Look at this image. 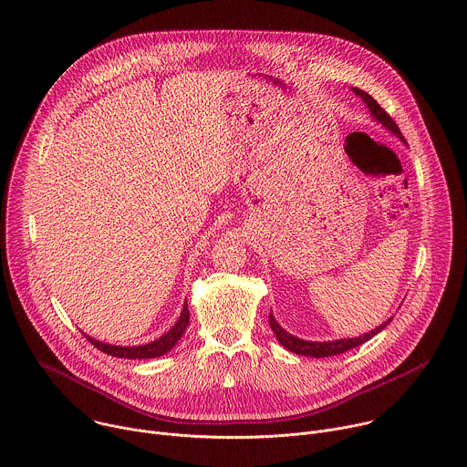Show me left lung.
Returning a JSON list of instances; mask_svg holds the SVG:
<instances>
[{"label":"left lung","instance_id":"obj_1","mask_svg":"<svg viewBox=\"0 0 467 467\" xmlns=\"http://www.w3.org/2000/svg\"><path fill=\"white\" fill-rule=\"evenodd\" d=\"M351 90L366 103V107H368L371 118H373L375 121H379L384 129H388V130L391 132V135L397 137L401 142H407L405 137L401 135V130H399L397 123L389 118V114H388L368 92H364V90H360V88H351ZM389 321H391V317H388V321H384V323L379 325L377 328H373V330L366 332V335L357 337V338H342V340H332V342H308V340H301V338L290 335V332H286V330L277 323L275 316L270 314V327H272V330L275 332V337H277V340L281 342V346L286 348L288 351L296 353V355L312 357V358H325V357L340 355V353H346V351H349V349H355V348L362 346L364 342L371 340L373 337H377L379 332H380Z\"/></svg>","mask_w":467,"mask_h":467}]
</instances>
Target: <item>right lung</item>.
I'll use <instances>...</instances> for the list:
<instances>
[{"instance_id": "add662e5", "label": "right lung", "mask_w": 467, "mask_h": 467, "mask_svg": "<svg viewBox=\"0 0 467 467\" xmlns=\"http://www.w3.org/2000/svg\"><path fill=\"white\" fill-rule=\"evenodd\" d=\"M188 319H190V312H188V305L184 303L182 306V312L179 316V319L175 321V325L166 332V335H162L161 338L146 344V346H132V348H127V346H110V344H105V342H99V340H94L92 337H87L88 342L98 348L99 351L110 355V357H116V358H130V360H140V358H157V357H162L166 355L182 337V332L188 325Z\"/></svg>"}]
</instances>
